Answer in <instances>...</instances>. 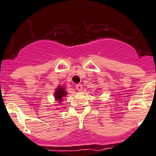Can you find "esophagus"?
<instances>
[{"mask_svg": "<svg viewBox=\"0 0 156 156\" xmlns=\"http://www.w3.org/2000/svg\"><path fill=\"white\" fill-rule=\"evenodd\" d=\"M76 89L78 90H83V85H81V84H77V85H76Z\"/></svg>", "mask_w": 156, "mask_h": 156, "instance_id": "34e87169", "label": "esophagus"}]
</instances>
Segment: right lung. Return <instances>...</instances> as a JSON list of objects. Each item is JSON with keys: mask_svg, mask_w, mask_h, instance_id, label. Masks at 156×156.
<instances>
[{"mask_svg": "<svg viewBox=\"0 0 156 156\" xmlns=\"http://www.w3.org/2000/svg\"><path fill=\"white\" fill-rule=\"evenodd\" d=\"M67 95V92L65 90V88L63 87L59 86L58 87L56 88L54 93V97L56 101H58V103H61L63 101V98L66 97Z\"/></svg>", "mask_w": 156, "mask_h": 156, "instance_id": "right-lung-1", "label": "right lung"}]
</instances>
